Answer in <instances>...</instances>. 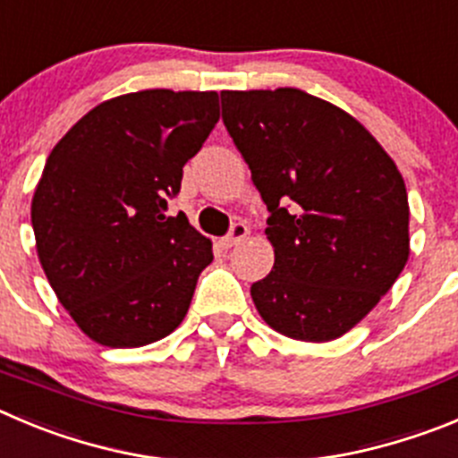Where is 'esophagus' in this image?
Returning a JSON list of instances; mask_svg holds the SVG:
<instances>
[{"label":"esophagus","mask_w":458,"mask_h":458,"mask_svg":"<svg viewBox=\"0 0 458 458\" xmlns=\"http://www.w3.org/2000/svg\"><path fill=\"white\" fill-rule=\"evenodd\" d=\"M247 233H250V226H247L245 222H236V225L232 226V232H229L225 238H222L220 245L225 247V250H229V247H233V245H238V242L245 241Z\"/></svg>","instance_id":"1"}]
</instances>
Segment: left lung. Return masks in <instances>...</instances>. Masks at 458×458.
<instances>
[{
    "label": "left lung",
    "mask_w": 458,
    "mask_h": 458,
    "mask_svg": "<svg viewBox=\"0 0 458 458\" xmlns=\"http://www.w3.org/2000/svg\"><path fill=\"white\" fill-rule=\"evenodd\" d=\"M220 98L270 211L275 267L251 284L257 311L295 341L341 338L409 261V199L395 161L350 113L297 88Z\"/></svg>",
    "instance_id": "obj_1"
}]
</instances>
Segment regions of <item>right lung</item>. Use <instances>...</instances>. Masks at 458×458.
<instances>
[{"instance_id":"1","label":"right lung","mask_w":458,"mask_h":458,"mask_svg":"<svg viewBox=\"0 0 458 458\" xmlns=\"http://www.w3.org/2000/svg\"><path fill=\"white\" fill-rule=\"evenodd\" d=\"M220 120L217 92L140 90L98 104L49 154L31 199L40 266L99 345L142 347L186 318L213 245L167 216Z\"/></svg>"}]
</instances>
